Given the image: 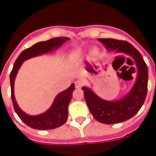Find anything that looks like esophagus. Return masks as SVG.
Listing matches in <instances>:
<instances>
[{
	"label": "esophagus",
	"mask_w": 156,
	"mask_h": 156,
	"mask_svg": "<svg viewBox=\"0 0 156 156\" xmlns=\"http://www.w3.org/2000/svg\"><path fill=\"white\" fill-rule=\"evenodd\" d=\"M75 86H76V88H77V89H80V88H81V87L83 86V81L82 80L76 81Z\"/></svg>",
	"instance_id": "1"
}]
</instances>
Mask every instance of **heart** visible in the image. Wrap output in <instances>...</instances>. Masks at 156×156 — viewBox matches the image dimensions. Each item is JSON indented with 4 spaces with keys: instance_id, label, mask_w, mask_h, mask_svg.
I'll return each instance as SVG.
<instances>
[{
    "instance_id": "heart-1",
    "label": "heart",
    "mask_w": 156,
    "mask_h": 156,
    "mask_svg": "<svg viewBox=\"0 0 156 156\" xmlns=\"http://www.w3.org/2000/svg\"><path fill=\"white\" fill-rule=\"evenodd\" d=\"M98 54H99V51L97 48H93V49L90 51V55H91L92 58L97 57V56L98 55ZM79 56H80L79 52H74L73 54H72L71 55L70 58H71L72 60H76V59H78Z\"/></svg>"
}]
</instances>
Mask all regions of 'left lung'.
<instances>
[{"mask_svg": "<svg viewBox=\"0 0 156 156\" xmlns=\"http://www.w3.org/2000/svg\"><path fill=\"white\" fill-rule=\"evenodd\" d=\"M98 40L107 50L124 53L134 59L137 66V80L126 96L120 100L112 101L101 99L90 89L83 87L85 101L94 118L98 122L105 124L124 122L136 115L144 104L148 91V67L140 52L127 41L104 38Z\"/></svg>", "mask_w": 156, "mask_h": 156, "instance_id": "1", "label": "left lung"}]
</instances>
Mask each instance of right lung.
I'll list each match as a JSON object with an SVG mask.
<instances>
[{"label":"right lung","mask_w":156,"mask_h":156,"mask_svg":"<svg viewBox=\"0 0 156 156\" xmlns=\"http://www.w3.org/2000/svg\"><path fill=\"white\" fill-rule=\"evenodd\" d=\"M69 37H55L47 41L37 43L30 48L23 51L15 62L10 73L11 96L15 111L23 122L33 129H51L61 126L68 119V106L73 97V92L75 90L74 83L64 91L56 96L51 108L44 113L37 115H30L22 111L18 105L14 94V83L20 66L23 62L30 58L41 55L55 50L69 41Z\"/></svg>","instance_id":"1"}]
</instances>
